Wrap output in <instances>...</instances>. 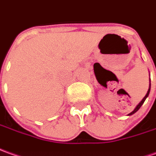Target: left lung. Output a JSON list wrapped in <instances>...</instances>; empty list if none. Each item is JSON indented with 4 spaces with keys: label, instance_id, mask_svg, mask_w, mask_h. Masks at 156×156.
<instances>
[{
    "label": "left lung",
    "instance_id": "obj_1",
    "mask_svg": "<svg viewBox=\"0 0 156 156\" xmlns=\"http://www.w3.org/2000/svg\"><path fill=\"white\" fill-rule=\"evenodd\" d=\"M149 91H150V84H149V90H148V92H147V94H146V96H145L144 97V98H143V100L141 101L140 102H139V104H138V105H137V106H136V108L134 109V110H133V111H132V112H131V113H130V114H128V115H131V114H135V113H136V111H137V110H138V109L140 108H141V106H142V105L144 104V101L146 100V98H147V97H148V96H149Z\"/></svg>",
    "mask_w": 156,
    "mask_h": 156
}]
</instances>
